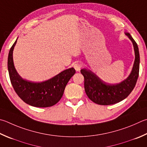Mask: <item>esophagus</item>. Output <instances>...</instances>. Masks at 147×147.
Masks as SVG:
<instances>
[{
	"label": "esophagus",
	"mask_w": 147,
	"mask_h": 147,
	"mask_svg": "<svg viewBox=\"0 0 147 147\" xmlns=\"http://www.w3.org/2000/svg\"><path fill=\"white\" fill-rule=\"evenodd\" d=\"M73 67H74V68L75 69V70L76 71H79L80 70V69L82 67V64L80 62H77L74 63Z\"/></svg>",
	"instance_id": "1"
}]
</instances>
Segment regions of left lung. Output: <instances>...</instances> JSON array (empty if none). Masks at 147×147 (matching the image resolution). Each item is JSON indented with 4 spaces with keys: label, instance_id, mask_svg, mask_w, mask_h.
Instances as JSON below:
<instances>
[{
    "label": "left lung",
    "instance_id": "obj_1",
    "mask_svg": "<svg viewBox=\"0 0 147 147\" xmlns=\"http://www.w3.org/2000/svg\"><path fill=\"white\" fill-rule=\"evenodd\" d=\"M125 34L132 41L135 53L134 65L130 75L119 84H110L103 82L96 74L86 69H81L84 77V88L89 99L101 105H113L123 100L134 89L140 71V53L136 42L129 33Z\"/></svg>",
    "mask_w": 147,
    "mask_h": 147
}]
</instances>
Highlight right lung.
<instances>
[{
	"label": "right lung",
	"instance_id": "obj_1",
	"mask_svg": "<svg viewBox=\"0 0 147 147\" xmlns=\"http://www.w3.org/2000/svg\"><path fill=\"white\" fill-rule=\"evenodd\" d=\"M17 39L11 47L7 59V69L15 91L25 103L36 107H49L62 98L66 85L76 73L73 67L61 72L48 80L33 82L23 79L14 66L13 51Z\"/></svg>",
	"mask_w": 147,
	"mask_h": 147
}]
</instances>
